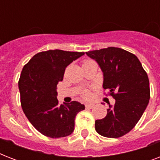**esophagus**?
<instances>
[{
  "mask_svg": "<svg viewBox=\"0 0 160 160\" xmlns=\"http://www.w3.org/2000/svg\"><path fill=\"white\" fill-rule=\"evenodd\" d=\"M95 107V105H93V104H87V105H85V108L86 109H92Z\"/></svg>",
  "mask_w": 160,
  "mask_h": 160,
  "instance_id": "34e87169",
  "label": "esophagus"
}]
</instances>
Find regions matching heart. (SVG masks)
Returning <instances> with one entry per match:
<instances>
[{"label":"heart","mask_w":160,"mask_h":160,"mask_svg":"<svg viewBox=\"0 0 160 160\" xmlns=\"http://www.w3.org/2000/svg\"><path fill=\"white\" fill-rule=\"evenodd\" d=\"M91 61H92V60H85V61L83 62V65H86V64L91 62ZM82 96L84 99H85V100H89L90 98V96H91V95H90V91H88V90H84V91H82Z\"/></svg>","instance_id":"b5f03b06"}]
</instances>
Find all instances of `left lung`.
Listing matches in <instances>:
<instances>
[{
	"mask_svg": "<svg viewBox=\"0 0 160 160\" xmlns=\"http://www.w3.org/2000/svg\"><path fill=\"white\" fill-rule=\"evenodd\" d=\"M97 61L104 75V90L115 100L104 119L95 120V130L107 138H119L134 128L150 98L146 71L136 55L117 47L86 52Z\"/></svg>",
	"mask_w": 160,
	"mask_h": 160,
	"instance_id": "1",
	"label": "left lung"
}]
</instances>
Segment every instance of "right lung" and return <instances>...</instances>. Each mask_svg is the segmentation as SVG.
Returning <instances> with one entry per match:
<instances>
[{
  "instance_id": "right-lung-1",
  "label": "right lung",
  "mask_w": 160,
  "mask_h": 160,
  "mask_svg": "<svg viewBox=\"0 0 160 160\" xmlns=\"http://www.w3.org/2000/svg\"><path fill=\"white\" fill-rule=\"evenodd\" d=\"M84 54L42 51L22 69L18 82L21 107L31 124L45 136L55 139L72 134L76 114L85 109L77 101L59 105L56 97L57 85L63 80L65 68Z\"/></svg>"
}]
</instances>
